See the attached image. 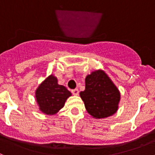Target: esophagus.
I'll use <instances>...</instances> for the list:
<instances>
[{"instance_id":"obj_1","label":"esophagus","mask_w":155,"mask_h":155,"mask_svg":"<svg viewBox=\"0 0 155 155\" xmlns=\"http://www.w3.org/2000/svg\"><path fill=\"white\" fill-rule=\"evenodd\" d=\"M71 92H72V94H74V95H78V94H79V91L78 88H75V89H73L72 91H71Z\"/></svg>"}]
</instances>
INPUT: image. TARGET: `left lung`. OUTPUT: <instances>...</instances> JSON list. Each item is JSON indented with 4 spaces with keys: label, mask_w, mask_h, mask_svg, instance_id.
I'll return each instance as SVG.
<instances>
[{
    "label": "left lung",
    "mask_w": 155,
    "mask_h": 155,
    "mask_svg": "<svg viewBox=\"0 0 155 155\" xmlns=\"http://www.w3.org/2000/svg\"><path fill=\"white\" fill-rule=\"evenodd\" d=\"M86 110L96 119L106 118L118 109L120 94L103 71L98 70L85 78V90L80 92Z\"/></svg>",
    "instance_id": "8db88e82"
}]
</instances>
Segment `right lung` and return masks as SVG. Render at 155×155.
Wrapping results in <instances>:
<instances>
[{
    "mask_svg": "<svg viewBox=\"0 0 155 155\" xmlns=\"http://www.w3.org/2000/svg\"><path fill=\"white\" fill-rule=\"evenodd\" d=\"M71 93L64 86L57 84V79L50 75L39 86L35 91V98L39 109L43 113L53 115L64 107V103Z\"/></svg>",
    "mask_w": 155,
    "mask_h": 155,
    "instance_id": "add662e5",
    "label": "right lung"
}]
</instances>
